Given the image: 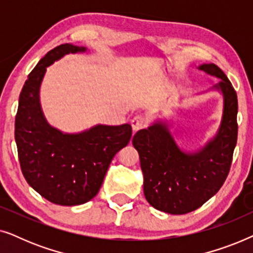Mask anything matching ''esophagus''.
I'll return each instance as SVG.
<instances>
[{"mask_svg": "<svg viewBox=\"0 0 253 253\" xmlns=\"http://www.w3.org/2000/svg\"><path fill=\"white\" fill-rule=\"evenodd\" d=\"M131 126L133 130H139L146 126V119L143 115H136L131 120Z\"/></svg>", "mask_w": 253, "mask_h": 253, "instance_id": "obj_1", "label": "esophagus"}]
</instances>
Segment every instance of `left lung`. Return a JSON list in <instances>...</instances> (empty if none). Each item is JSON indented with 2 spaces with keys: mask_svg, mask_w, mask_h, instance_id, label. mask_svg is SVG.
I'll use <instances>...</instances> for the list:
<instances>
[{
  "mask_svg": "<svg viewBox=\"0 0 253 253\" xmlns=\"http://www.w3.org/2000/svg\"><path fill=\"white\" fill-rule=\"evenodd\" d=\"M199 69L221 79L215 88L223 94V115L215 138L197 153H184L160 122L132 138L144 174L145 198L169 214L192 212L219 191L229 174L237 143L236 91L217 65L203 64Z\"/></svg>",
  "mask_w": 253,
  "mask_h": 253,
  "instance_id": "1",
  "label": "left lung"
}]
</instances>
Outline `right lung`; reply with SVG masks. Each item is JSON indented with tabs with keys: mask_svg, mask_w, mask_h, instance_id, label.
<instances>
[{
	"mask_svg": "<svg viewBox=\"0 0 253 253\" xmlns=\"http://www.w3.org/2000/svg\"><path fill=\"white\" fill-rule=\"evenodd\" d=\"M84 47L64 43L48 51L31 71L19 95L15 139L20 169L26 182L50 203L82 205L99 192L113 158L126 146L130 124L96 126L78 134L62 133L44 120L39 88L46 68Z\"/></svg>",
	"mask_w": 253,
	"mask_h": 253,
	"instance_id": "obj_1",
	"label": "right lung"
}]
</instances>
